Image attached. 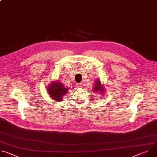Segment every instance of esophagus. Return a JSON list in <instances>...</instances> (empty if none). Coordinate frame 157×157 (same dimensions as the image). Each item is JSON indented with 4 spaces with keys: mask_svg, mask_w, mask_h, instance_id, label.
Returning <instances> with one entry per match:
<instances>
[{
    "mask_svg": "<svg viewBox=\"0 0 157 157\" xmlns=\"http://www.w3.org/2000/svg\"><path fill=\"white\" fill-rule=\"evenodd\" d=\"M76 87L78 88H81L82 87V84L81 83H77L76 84Z\"/></svg>",
    "mask_w": 157,
    "mask_h": 157,
    "instance_id": "obj_1",
    "label": "esophagus"
}]
</instances>
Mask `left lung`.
Instances as JSON below:
<instances>
[{"label":"left lung","instance_id":"1","mask_svg":"<svg viewBox=\"0 0 157 157\" xmlns=\"http://www.w3.org/2000/svg\"><path fill=\"white\" fill-rule=\"evenodd\" d=\"M94 86L92 89L93 91L95 92V93H99V94H105V92L106 91L105 89L104 88V87L101 84V82L100 81V80H95V84H94Z\"/></svg>","mask_w":157,"mask_h":157}]
</instances>
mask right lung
Here are the masks:
<instances>
[{
  "label": "right lung",
  "mask_w": 157,
  "mask_h": 157,
  "mask_svg": "<svg viewBox=\"0 0 157 157\" xmlns=\"http://www.w3.org/2000/svg\"><path fill=\"white\" fill-rule=\"evenodd\" d=\"M68 89V87H65L63 84L59 81H53L48 86L47 92L53 100L60 101L63 100V97L67 93Z\"/></svg>",
  "instance_id": "right-lung-1"
}]
</instances>
